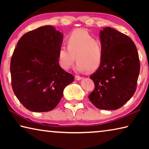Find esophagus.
<instances>
[{
	"label": "esophagus",
	"mask_w": 149,
	"mask_h": 149,
	"mask_svg": "<svg viewBox=\"0 0 149 149\" xmlns=\"http://www.w3.org/2000/svg\"><path fill=\"white\" fill-rule=\"evenodd\" d=\"M75 79H77V80H80V79H83V77L79 76V75H75Z\"/></svg>",
	"instance_id": "34e87169"
}]
</instances>
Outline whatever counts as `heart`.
I'll list each match as a JSON object with an SVG mask.
<instances>
[{"mask_svg": "<svg viewBox=\"0 0 149 149\" xmlns=\"http://www.w3.org/2000/svg\"><path fill=\"white\" fill-rule=\"evenodd\" d=\"M67 47H59L58 60L60 66L69 70L77 60L75 70L78 72H93L101 65L104 58V45L86 30L77 29L65 38Z\"/></svg>", "mask_w": 149, "mask_h": 149, "instance_id": "obj_1", "label": "heart"}]
</instances>
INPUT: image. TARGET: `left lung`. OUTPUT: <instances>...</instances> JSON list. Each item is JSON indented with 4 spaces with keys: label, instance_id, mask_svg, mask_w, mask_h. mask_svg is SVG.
I'll use <instances>...</instances> for the list:
<instances>
[{
    "label": "left lung",
    "instance_id": "left-lung-1",
    "mask_svg": "<svg viewBox=\"0 0 149 149\" xmlns=\"http://www.w3.org/2000/svg\"><path fill=\"white\" fill-rule=\"evenodd\" d=\"M100 39L104 45V58L90 76L95 89L89 99L99 109L116 110L132 97L137 89L139 58L132 39L117 30L105 27L100 31Z\"/></svg>",
    "mask_w": 149,
    "mask_h": 149
}]
</instances>
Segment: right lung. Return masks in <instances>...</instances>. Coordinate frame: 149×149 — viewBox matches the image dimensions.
Here are the masks:
<instances>
[{
    "instance_id": "obj_1",
    "label": "right lung",
    "mask_w": 149,
    "mask_h": 149,
    "mask_svg": "<svg viewBox=\"0 0 149 149\" xmlns=\"http://www.w3.org/2000/svg\"><path fill=\"white\" fill-rule=\"evenodd\" d=\"M62 33L52 26L25 33L17 42L10 61L12 87L17 99L32 112H49L56 107L72 74L60 66L58 52Z\"/></svg>"
}]
</instances>
